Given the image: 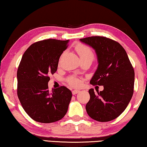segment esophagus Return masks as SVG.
<instances>
[{"mask_svg":"<svg viewBox=\"0 0 147 147\" xmlns=\"http://www.w3.org/2000/svg\"><path fill=\"white\" fill-rule=\"evenodd\" d=\"M80 91V90H73L72 91V93H73V94H76L77 93H78Z\"/></svg>","mask_w":147,"mask_h":147,"instance_id":"34e87169","label":"esophagus"}]
</instances>
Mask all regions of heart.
Listing matches in <instances>:
<instances>
[{
	"label": "heart",
	"instance_id": "b5f03b06",
	"mask_svg": "<svg viewBox=\"0 0 147 147\" xmlns=\"http://www.w3.org/2000/svg\"><path fill=\"white\" fill-rule=\"evenodd\" d=\"M76 51L80 59L91 58L93 59L94 58V54L92 50L83 44H78L76 47ZM68 82L70 85L74 87H78L81 85L82 82L80 79L72 76L69 78Z\"/></svg>",
	"mask_w": 147,
	"mask_h": 147
}]
</instances>
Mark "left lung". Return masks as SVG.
Returning <instances> with one entry per match:
<instances>
[{"label": "left lung", "instance_id": "1", "mask_svg": "<svg viewBox=\"0 0 147 147\" xmlns=\"http://www.w3.org/2000/svg\"><path fill=\"white\" fill-rule=\"evenodd\" d=\"M80 41L92 47L98 67L92 77V85L103 86V91L89 90L90 99L86 108L88 115L99 122L116 119L125 110L134 93L135 73L125 50L118 42L100 36Z\"/></svg>", "mask_w": 147, "mask_h": 147}]
</instances>
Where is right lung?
Segmentation results:
<instances>
[{"instance_id": "add662e5", "label": "right lung", "mask_w": 147, "mask_h": 147, "mask_svg": "<svg viewBox=\"0 0 147 147\" xmlns=\"http://www.w3.org/2000/svg\"><path fill=\"white\" fill-rule=\"evenodd\" d=\"M69 41L49 39L36 42L21 58L17 73V96L26 113L37 122L58 121L68 110L71 91L65 86L50 91L48 82Z\"/></svg>"}]
</instances>
